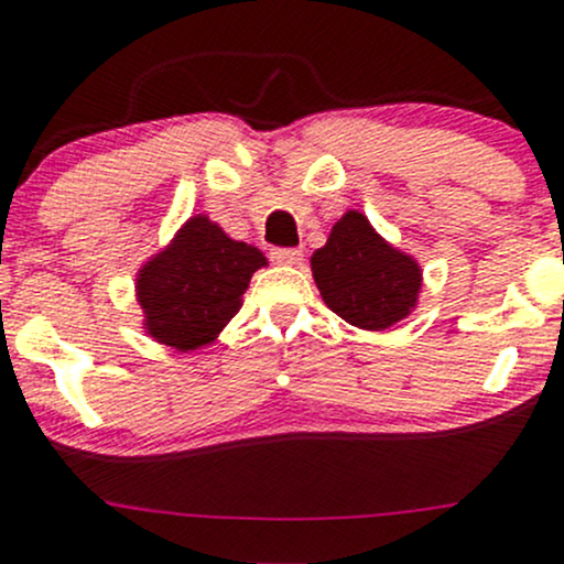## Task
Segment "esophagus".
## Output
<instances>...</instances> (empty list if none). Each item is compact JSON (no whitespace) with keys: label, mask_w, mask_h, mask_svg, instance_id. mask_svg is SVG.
<instances>
[{"label":"esophagus","mask_w":564,"mask_h":564,"mask_svg":"<svg viewBox=\"0 0 564 564\" xmlns=\"http://www.w3.org/2000/svg\"><path fill=\"white\" fill-rule=\"evenodd\" d=\"M270 259L275 264H300L302 262V251L300 249H272Z\"/></svg>","instance_id":"obj_1"}]
</instances>
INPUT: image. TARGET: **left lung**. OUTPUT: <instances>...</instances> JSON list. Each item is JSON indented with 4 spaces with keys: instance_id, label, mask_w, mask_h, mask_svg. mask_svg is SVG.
I'll return each instance as SVG.
<instances>
[{
    "instance_id": "1",
    "label": "left lung",
    "mask_w": 564,
    "mask_h": 564,
    "mask_svg": "<svg viewBox=\"0 0 564 564\" xmlns=\"http://www.w3.org/2000/svg\"><path fill=\"white\" fill-rule=\"evenodd\" d=\"M311 268L326 307L358 329H391L417 307L423 286L417 259L388 243L361 212L334 221Z\"/></svg>"
}]
</instances>
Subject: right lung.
Returning <instances> with one entry per match:
<instances>
[{
  "label": "right lung",
  "mask_w": 564,
  "mask_h": 564,
  "mask_svg": "<svg viewBox=\"0 0 564 564\" xmlns=\"http://www.w3.org/2000/svg\"><path fill=\"white\" fill-rule=\"evenodd\" d=\"M259 268H268L262 251L232 240L206 214L189 216L135 272L144 332L182 352L212 345L240 311Z\"/></svg>",
  "instance_id": "add662e5"
}]
</instances>
